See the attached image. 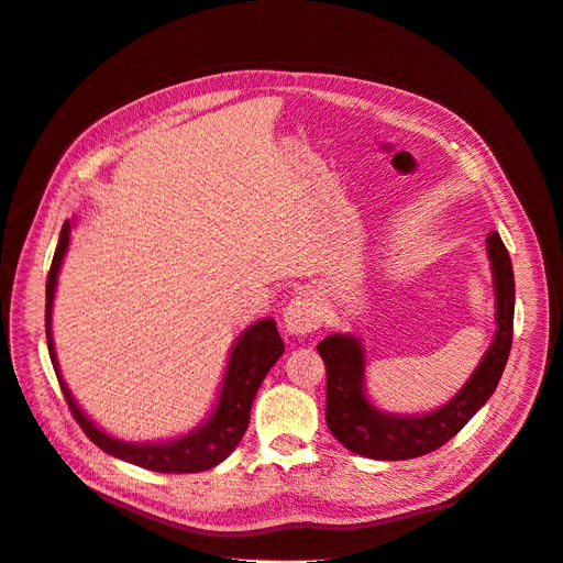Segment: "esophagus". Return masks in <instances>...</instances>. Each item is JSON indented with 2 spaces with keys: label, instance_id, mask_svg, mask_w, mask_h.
Segmentation results:
<instances>
[{
  "label": "esophagus",
  "instance_id": "1",
  "mask_svg": "<svg viewBox=\"0 0 563 563\" xmlns=\"http://www.w3.org/2000/svg\"><path fill=\"white\" fill-rule=\"evenodd\" d=\"M321 319H323L321 305L308 291H298L284 310V327L294 335H308L317 331L321 327Z\"/></svg>",
  "mask_w": 563,
  "mask_h": 563
}]
</instances>
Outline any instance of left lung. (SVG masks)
Wrapping results in <instances>:
<instances>
[{"label": "left lung", "instance_id": "8db88e82", "mask_svg": "<svg viewBox=\"0 0 563 563\" xmlns=\"http://www.w3.org/2000/svg\"><path fill=\"white\" fill-rule=\"evenodd\" d=\"M488 258L496 286V338L457 395L424 416H395L373 406L364 391L366 356L350 333L323 338L317 345L327 364V424L331 434L356 455L408 460L444 446L496 391L512 350L515 272L498 232L488 234Z\"/></svg>", "mask_w": 563, "mask_h": 563}]
</instances>
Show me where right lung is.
I'll list each match as a JSON object with an SVG mask.
<instances>
[{"instance_id": "1", "label": "right lung", "mask_w": 563, "mask_h": 563, "mask_svg": "<svg viewBox=\"0 0 563 563\" xmlns=\"http://www.w3.org/2000/svg\"><path fill=\"white\" fill-rule=\"evenodd\" d=\"M67 244H70V220H65V225L60 230L54 263H51L46 277V343L51 364H54L67 408L73 411L84 434L106 453L119 460H126L131 465L162 474L203 472L216 467L218 463H223V460L236 449V444H240L249 428L255 391H258L261 383L265 380L267 371L275 366V362L284 354V343L275 319H263L258 323H253V327H249L240 338H236V343L230 352V362L225 368L223 387H220L218 404L207 422H201L190 434L162 441V444H129V441L114 439L103 430H98L96 424L81 413V408L73 399L70 389H67L65 380L60 378L54 338H51V308H54L58 269L65 258Z\"/></svg>"}]
</instances>
